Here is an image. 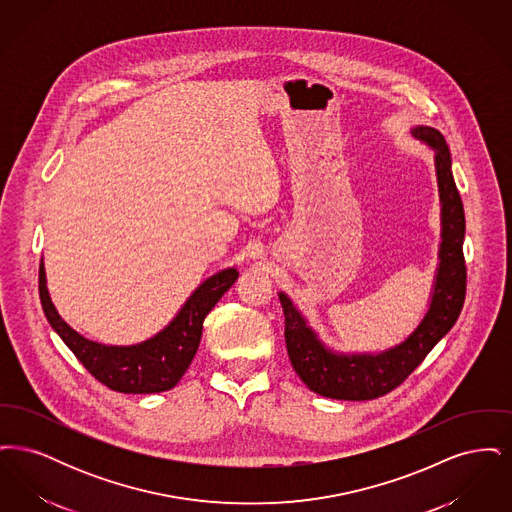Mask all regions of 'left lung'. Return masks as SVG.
I'll return each mask as SVG.
<instances>
[{
	"instance_id": "8db88e82",
	"label": "left lung",
	"mask_w": 512,
	"mask_h": 512,
	"mask_svg": "<svg viewBox=\"0 0 512 512\" xmlns=\"http://www.w3.org/2000/svg\"><path fill=\"white\" fill-rule=\"evenodd\" d=\"M414 138L436 149L439 195H441V249L432 305L420 326L401 345L380 355H336L328 351L292 301L280 293L286 318V349L293 370L318 395L343 401H368L401 386L416 366L457 322L466 295L464 263V207L451 172V153L441 132L418 126Z\"/></svg>"
}]
</instances>
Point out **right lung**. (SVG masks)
<instances>
[{"label": "right lung", "mask_w": 512, "mask_h": 512, "mask_svg": "<svg viewBox=\"0 0 512 512\" xmlns=\"http://www.w3.org/2000/svg\"><path fill=\"white\" fill-rule=\"evenodd\" d=\"M236 278V268H226L207 278L190 295V299L184 303L180 313L172 318L171 324L165 330H161L151 340L130 347L101 345L74 332L59 317L49 299L46 270L42 263L38 290L42 309L51 328L61 336V340L73 351L74 357L98 382L109 390L121 393H159L174 388L188 370V366L192 365L201 341L203 320L217 305L220 297L232 288Z\"/></svg>", "instance_id": "right-lung-1"}]
</instances>
